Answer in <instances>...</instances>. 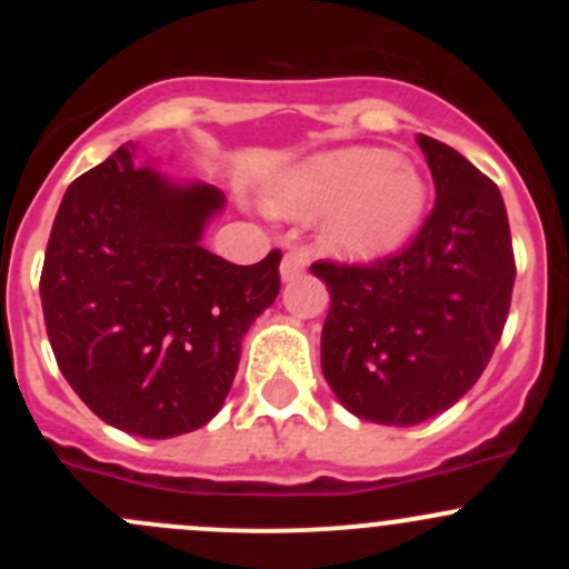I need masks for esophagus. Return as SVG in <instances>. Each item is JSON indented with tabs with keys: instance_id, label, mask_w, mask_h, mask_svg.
<instances>
[{
	"instance_id": "obj_1",
	"label": "esophagus",
	"mask_w": 569,
	"mask_h": 569,
	"mask_svg": "<svg viewBox=\"0 0 569 569\" xmlns=\"http://www.w3.org/2000/svg\"><path fill=\"white\" fill-rule=\"evenodd\" d=\"M308 263H311V250L295 248L286 252L283 261H280V274H283V280H295L297 274L306 272Z\"/></svg>"
}]
</instances>
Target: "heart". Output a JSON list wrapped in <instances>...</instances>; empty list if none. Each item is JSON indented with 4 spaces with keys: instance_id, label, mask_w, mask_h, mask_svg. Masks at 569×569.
I'll return each mask as SVG.
<instances>
[{
    "instance_id": "obj_1",
    "label": "heart",
    "mask_w": 569,
    "mask_h": 569,
    "mask_svg": "<svg viewBox=\"0 0 569 569\" xmlns=\"http://www.w3.org/2000/svg\"><path fill=\"white\" fill-rule=\"evenodd\" d=\"M427 187L416 168L380 148L325 153L291 173L272 192L283 214L311 217L332 209L325 239L349 258L399 248L423 214Z\"/></svg>"
}]
</instances>
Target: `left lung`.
Segmentation results:
<instances>
[{"mask_svg": "<svg viewBox=\"0 0 569 569\" xmlns=\"http://www.w3.org/2000/svg\"><path fill=\"white\" fill-rule=\"evenodd\" d=\"M435 206L416 237L369 263H311L330 289L321 371L363 421L412 427L473 388L501 341L515 286L507 209L462 153L418 137Z\"/></svg>", "mask_w": 569, "mask_h": 569, "instance_id": "1", "label": "left lung"}]
</instances>
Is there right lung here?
Instances as JSON below:
<instances>
[{
  "label": "right lung",
  "instance_id": "obj_1",
  "mask_svg": "<svg viewBox=\"0 0 569 569\" xmlns=\"http://www.w3.org/2000/svg\"><path fill=\"white\" fill-rule=\"evenodd\" d=\"M134 146L68 187L40 272L46 332L68 386L112 427L176 438L226 401L242 336L280 291V250L239 267L200 244L222 209L209 183L134 168Z\"/></svg>",
  "mask_w": 569,
  "mask_h": 569
}]
</instances>
